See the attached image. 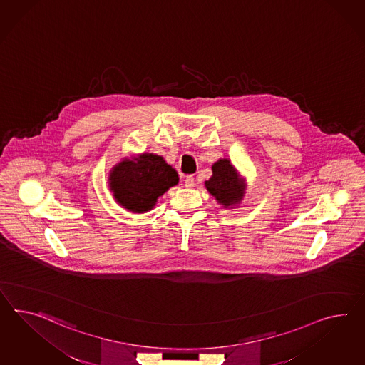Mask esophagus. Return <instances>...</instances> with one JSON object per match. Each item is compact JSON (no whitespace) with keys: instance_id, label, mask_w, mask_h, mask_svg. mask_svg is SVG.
<instances>
[{"instance_id":"34e87169","label":"esophagus","mask_w":365,"mask_h":365,"mask_svg":"<svg viewBox=\"0 0 365 365\" xmlns=\"http://www.w3.org/2000/svg\"><path fill=\"white\" fill-rule=\"evenodd\" d=\"M184 181H185V187H195V185H196V182H195V178H193V176H187Z\"/></svg>"}]
</instances>
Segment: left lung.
Instances as JSON below:
<instances>
[{"instance_id":"8db88e82","label":"left lung","mask_w":365,"mask_h":365,"mask_svg":"<svg viewBox=\"0 0 365 365\" xmlns=\"http://www.w3.org/2000/svg\"><path fill=\"white\" fill-rule=\"evenodd\" d=\"M212 178L205 181L206 190L225 209H233L242 202L246 181L229 159H220L212 165Z\"/></svg>"}]
</instances>
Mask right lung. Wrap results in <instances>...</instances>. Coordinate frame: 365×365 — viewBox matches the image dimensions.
<instances>
[{
    "label": "right lung",
    "instance_id": "1",
    "mask_svg": "<svg viewBox=\"0 0 365 365\" xmlns=\"http://www.w3.org/2000/svg\"><path fill=\"white\" fill-rule=\"evenodd\" d=\"M178 184L176 169L167 164L163 156L148 152L120 160L108 176L115 201L132 213L150 212L158 198Z\"/></svg>",
    "mask_w": 365,
    "mask_h": 365
}]
</instances>
